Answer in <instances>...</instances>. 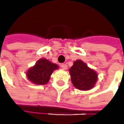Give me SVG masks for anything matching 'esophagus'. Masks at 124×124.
I'll list each match as a JSON object with an SVG mask.
<instances>
[{"mask_svg": "<svg viewBox=\"0 0 124 124\" xmlns=\"http://www.w3.org/2000/svg\"><path fill=\"white\" fill-rule=\"evenodd\" d=\"M61 68H62L63 70H66L68 68V65L66 64H62L61 65Z\"/></svg>", "mask_w": 124, "mask_h": 124, "instance_id": "esophagus-1", "label": "esophagus"}]
</instances>
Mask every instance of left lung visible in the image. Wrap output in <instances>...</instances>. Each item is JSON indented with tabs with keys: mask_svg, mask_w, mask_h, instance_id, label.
Wrapping results in <instances>:
<instances>
[{
	"mask_svg": "<svg viewBox=\"0 0 124 124\" xmlns=\"http://www.w3.org/2000/svg\"><path fill=\"white\" fill-rule=\"evenodd\" d=\"M71 82L73 86L81 90L92 89L98 79V75L82 60H76L70 68Z\"/></svg>",
	"mask_w": 124,
	"mask_h": 124,
	"instance_id": "1",
	"label": "left lung"
}]
</instances>
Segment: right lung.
<instances>
[{"label": "right lung", "mask_w": 124, "mask_h": 124, "mask_svg": "<svg viewBox=\"0 0 124 124\" xmlns=\"http://www.w3.org/2000/svg\"><path fill=\"white\" fill-rule=\"evenodd\" d=\"M58 68L57 65L42 58L37 61L34 66L28 70L26 76L29 80L35 85H46L48 82L54 70Z\"/></svg>", "instance_id": "add662e5"}]
</instances>
